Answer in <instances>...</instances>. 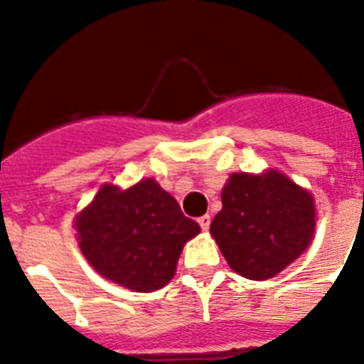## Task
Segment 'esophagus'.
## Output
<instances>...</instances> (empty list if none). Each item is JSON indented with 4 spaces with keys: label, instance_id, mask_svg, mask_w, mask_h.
<instances>
[{
    "label": "esophagus",
    "instance_id": "obj_1",
    "mask_svg": "<svg viewBox=\"0 0 364 364\" xmlns=\"http://www.w3.org/2000/svg\"><path fill=\"white\" fill-rule=\"evenodd\" d=\"M198 225L202 227V230H208V228H210V225H211V217L210 215H202L198 219Z\"/></svg>",
    "mask_w": 364,
    "mask_h": 364
}]
</instances>
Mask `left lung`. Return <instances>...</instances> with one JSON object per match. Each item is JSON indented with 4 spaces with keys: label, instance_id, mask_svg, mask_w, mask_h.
Returning a JSON list of instances; mask_svg holds the SVG:
<instances>
[{
    "label": "left lung",
    "instance_id": "8db88e82",
    "mask_svg": "<svg viewBox=\"0 0 364 364\" xmlns=\"http://www.w3.org/2000/svg\"><path fill=\"white\" fill-rule=\"evenodd\" d=\"M210 232L234 272L268 279L299 259L316 232V204L306 188L268 170L232 173Z\"/></svg>",
    "mask_w": 364,
    "mask_h": 364
}]
</instances>
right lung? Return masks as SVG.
<instances>
[{"label":"right lung","mask_w":364,"mask_h":364,"mask_svg":"<svg viewBox=\"0 0 364 364\" xmlns=\"http://www.w3.org/2000/svg\"><path fill=\"white\" fill-rule=\"evenodd\" d=\"M79 247L100 276L151 293L176 274L183 245L200 232L173 196L154 179L121 191L104 185L75 217Z\"/></svg>","instance_id":"right-lung-1"}]
</instances>
